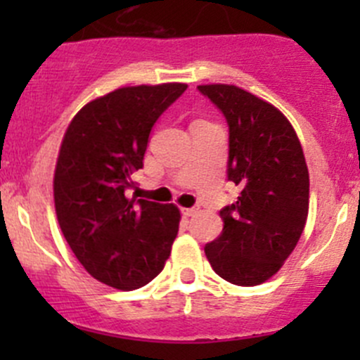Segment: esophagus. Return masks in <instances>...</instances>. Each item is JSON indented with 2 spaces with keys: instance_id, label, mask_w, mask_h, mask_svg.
Instances as JSON below:
<instances>
[{
  "instance_id": "1",
  "label": "esophagus",
  "mask_w": 360,
  "mask_h": 360,
  "mask_svg": "<svg viewBox=\"0 0 360 360\" xmlns=\"http://www.w3.org/2000/svg\"><path fill=\"white\" fill-rule=\"evenodd\" d=\"M197 212H198L197 207H186V209H183V214H184V216H188V217L195 216Z\"/></svg>"
}]
</instances>
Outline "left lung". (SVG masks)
Segmentation results:
<instances>
[{
  "instance_id": "left-lung-1",
  "label": "left lung",
  "mask_w": 360,
  "mask_h": 360,
  "mask_svg": "<svg viewBox=\"0 0 360 360\" xmlns=\"http://www.w3.org/2000/svg\"><path fill=\"white\" fill-rule=\"evenodd\" d=\"M226 118L228 181L240 188L223 207L224 226L205 256L219 277L257 285L277 274L296 248L308 216L307 162L289 120L266 101L235 85H200Z\"/></svg>"
}]
</instances>
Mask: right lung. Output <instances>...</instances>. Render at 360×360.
Here are the masks:
<instances>
[{
  "label": "right lung",
  "instance_id": "1",
  "mask_svg": "<svg viewBox=\"0 0 360 360\" xmlns=\"http://www.w3.org/2000/svg\"><path fill=\"white\" fill-rule=\"evenodd\" d=\"M188 85L123 86L76 112L60 144L53 200L76 259L103 284L132 291L163 270L179 230L174 203L129 198L150 132Z\"/></svg>",
  "mask_w": 360,
  "mask_h": 360
}]
</instances>
